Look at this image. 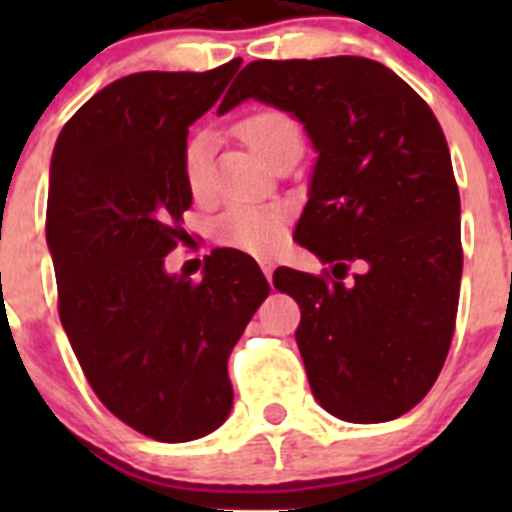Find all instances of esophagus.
Segmentation results:
<instances>
[{"instance_id":"obj_1","label":"esophagus","mask_w":512,"mask_h":512,"mask_svg":"<svg viewBox=\"0 0 512 512\" xmlns=\"http://www.w3.org/2000/svg\"><path fill=\"white\" fill-rule=\"evenodd\" d=\"M261 269H264L266 279H271V274H274V261H261Z\"/></svg>"}]
</instances>
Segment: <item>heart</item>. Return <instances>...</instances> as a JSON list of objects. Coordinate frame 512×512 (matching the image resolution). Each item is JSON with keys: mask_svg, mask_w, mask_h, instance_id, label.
Returning a JSON list of instances; mask_svg holds the SVG:
<instances>
[{"mask_svg": "<svg viewBox=\"0 0 512 512\" xmlns=\"http://www.w3.org/2000/svg\"><path fill=\"white\" fill-rule=\"evenodd\" d=\"M238 135L256 156L271 161L289 146H302V130L292 115L282 110H256L235 125ZM212 135L207 130L194 133L184 146V179L192 194L210 189ZM287 212L279 205L235 202L217 220V241L251 253H269L282 238Z\"/></svg>", "mask_w": 512, "mask_h": 512, "instance_id": "1", "label": "heart"}]
</instances>
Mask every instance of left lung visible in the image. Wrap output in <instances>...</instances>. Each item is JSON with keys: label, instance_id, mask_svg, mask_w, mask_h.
Instances as JSON below:
<instances>
[{"label": "left lung", "instance_id": "obj_1", "mask_svg": "<svg viewBox=\"0 0 512 512\" xmlns=\"http://www.w3.org/2000/svg\"><path fill=\"white\" fill-rule=\"evenodd\" d=\"M246 99L289 112L318 153L295 241L329 277L277 269L302 310L295 338L310 390L346 423L413 410L438 379L461 284V207L431 107L361 56L253 61L217 115ZM348 263L362 271L343 283Z\"/></svg>", "mask_w": 512, "mask_h": 512}]
</instances>
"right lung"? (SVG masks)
Here are the masks:
<instances>
[{"mask_svg": "<svg viewBox=\"0 0 512 512\" xmlns=\"http://www.w3.org/2000/svg\"><path fill=\"white\" fill-rule=\"evenodd\" d=\"M238 69L122 76L79 107L53 148L45 238L61 325L104 408L156 441H194L225 423L228 356L269 297L259 264L235 248L207 256L202 282L164 266L187 235L189 125Z\"/></svg>", "mask_w": 512, "mask_h": 512, "instance_id": "add662e5", "label": "right lung"}]
</instances>
